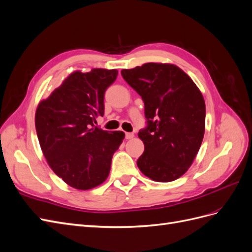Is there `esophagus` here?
<instances>
[{
    "mask_svg": "<svg viewBox=\"0 0 252 252\" xmlns=\"http://www.w3.org/2000/svg\"><path fill=\"white\" fill-rule=\"evenodd\" d=\"M134 136V134L133 133H131V132H126L125 133V138L127 139V140H130V139H132Z\"/></svg>",
    "mask_w": 252,
    "mask_h": 252,
    "instance_id": "1",
    "label": "esophagus"
}]
</instances>
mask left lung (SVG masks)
Listing matches in <instances>:
<instances>
[{
	"label": "left lung",
	"instance_id": "8db88e82",
	"mask_svg": "<svg viewBox=\"0 0 252 252\" xmlns=\"http://www.w3.org/2000/svg\"><path fill=\"white\" fill-rule=\"evenodd\" d=\"M121 73L145 106L147 125L138 134L145 146L136 161L139 169L156 182L181 178L204 138L206 108L201 91L172 64L147 63Z\"/></svg>",
	"mask_w": 252,
	"mask_h": 252
}]
</instances>
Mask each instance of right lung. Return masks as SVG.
I'll use <instances>...</instances> for the list:
<instances>
[{"instance_id":"obj_1","label":"right lung","mask_w":252,"mask_h":252,"mask_svg":"<svg viewBox=\"0 0 252 252\" xmlns=\"http://www.w3.org/2000/svg\"><path fill=\"white\" fill-rule=\"evenodd\" d=\"M116 69L74 71L35 112V129L44 157L59 178L80 189L94 188L107 179L111 159L125 138L94 126L104 116L105 91Z\"/></svg>"}]
</instances>
